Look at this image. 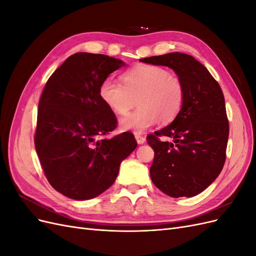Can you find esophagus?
<instances>
[{
  "label": "esophagus",
  "mask_w": 256,
  "mask_h": 256,
  "mask_svg": "<svg viewBox=\"0 0 256 256\" xmlns=\"http://www.w3.org/2000/svg\"><path fill=\"white\" fill-rule=\"evenodd\" d=\"M134 136H136V140L138 144H144L145 143L146 138L142 134H134Z\"/></svg>",
  "instance_id": "obj_1"
}]
</instances>
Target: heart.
Masks as SVG:
<instances>
[{"label": "heart", "mask_w": 256, "mask_h": 256, "mask_svg": "<svg viewBox=\"0 0 256 256\" xmlns=\"http://www.w3.org/2000/svg\"><path fill=\"white\" fill-rule=\"evenodd\" d=\"M122 84L106 79L99 86V95L110 109L127 114L138 104V109L120 120V129L141 134L159 120L166 124L180 112L184 102L182 80L166 69L152 65H138L122 74Z\"/></svg>", "instance_id": "heart-1"}]
</instances>
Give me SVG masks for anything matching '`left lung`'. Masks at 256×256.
<instances>
[{"label": "left lung", "instance_id": "left-lung-1", "mask_svg": "<svg viewBox=\"0 0 256 256\" xmlns=\"http://www.w3.org/2000/svg\"><path fill=\"white\" fill-rule=\"evenodd\" d=\"M140 60L173 69L184 86V102L175 120L147 136L154 152L152 180L168 196H194L214 182L226 162L230 128L222 90L188 54L172 52Z\"/></svg>", "mask_w": 256, "mask_h": 256}]
</instances>
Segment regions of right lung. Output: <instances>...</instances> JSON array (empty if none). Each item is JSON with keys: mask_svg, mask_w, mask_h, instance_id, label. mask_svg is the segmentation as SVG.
Instances as JSON below:
<instances>
[{"mask_svg": "<svg viewBox=\"0 0 256 256\" xmlns=\"http://www.w3.org/2000/svg\"><path fill=\"white\" fill-rule=\"evenodd\" d=\"M104 54L79 52L54 72L38 104L35 148L46 177L62 194L90 200L109 189L136 147L134 136L102 138L116 116L99 95L108 76L125 66Z\"/></svg>", "mask_w": 256, "mask_h": 256, "instance_id": "1", "label": "right lung"}]
</instances>
